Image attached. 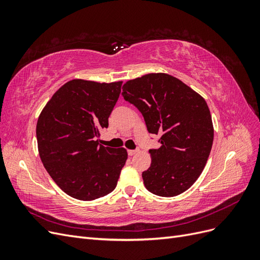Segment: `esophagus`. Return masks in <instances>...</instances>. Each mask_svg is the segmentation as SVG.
I'll list each match as a JSON object with an SVG mask.
<instances>
[{
  "label": "esophagus",
  "mask_w": 260,
  "mask_h": 260,
  "mask_svg": "<svg viewBox=\"0 0 260 260\" xmlns=\"http://www.w3.org/2000/svg\"><path fill=\"white\" fill-rule=\"evenodd\" d=\"M138 152H139V149H129L128 155L129 156H133V155H136Z\"/></svg>",
  "instance_id": "obj_1"
}]
</instances>
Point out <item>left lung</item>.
<instances>
[{
  "label": "left lung",
  "instance_id": "left-lung-1",
  "mask_svg": "<svg viewBox=\"0 0 260 260\" xmlns=\"http://www.w3.org/2000/svg\"><path fill=\"white\" fill-rule=\"evenodd\" d=\"M122 98L142 114L147 131L160 136L151 148V167L142 172L147 190L172 198L190 188L207 162L214 127L207 103L177 78L148 74L129 80Z\"/></svg>",
  "mask_w": 260,
  "mask_h": 260
}]
</instances>
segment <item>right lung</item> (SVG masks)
I'll use <instances>...</instances> for the list:
<instances>
[{"mask_svg":"<svg viewBox=\"0 0 260 260\" xmlns=\"http://www.w3.org/2000/svg\"><path fill=\"white\" fill-rule=\"evenodd\" d=\"M121 84L68 81L54 93L39 117L41 160L54 182L74 199L96 200L117 185L127 151L100 145L99 136L108 127Z\"/></svg>","mask_w":260,"mask_h":260,"instance_id":"1","label":"right lung"}]
</instances>
